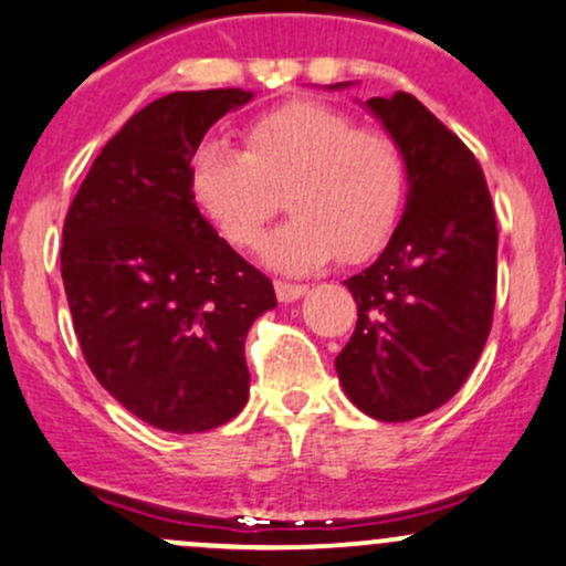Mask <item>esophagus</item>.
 I'll use <instances>...</instances> for the list:
<instances>
[{"instance_id":"1","label":"esophagus","mask_w":566,"mask_h":566,"mask_svg":"<svg viewBox=\"0 0 566 566\" xmlns=\"http://www.w3.org/2000/svg\"><path fill=\"white\" fill-rule=\"evenodd\" d=\"M275 291H277V300H281V302H294V300H300V296H305L307 285L305 283L275 281Z\"/></svg>"}]
</instances>
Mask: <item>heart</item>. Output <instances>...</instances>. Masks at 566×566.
Masks as SVG:
<instances>
[{"mask_svg": "<svg viewBox=\"0 0 566 566\" xmlns=\"http://www.w3.org/2000/svg\"><path fill=\"white\" fill-rule=\"evenodd\" d=\"M245 148L205 139L188 164L197 208L237 248H253L283 199L294 216L266 259L305 272L361 261L388 242L407 199V159L388 132L318 99H291L245 126Z\"/></svg>", "mask_w": 566, "mask_h": 566, "instance_id": "obj_1", "label": "heart"}]
</instances>
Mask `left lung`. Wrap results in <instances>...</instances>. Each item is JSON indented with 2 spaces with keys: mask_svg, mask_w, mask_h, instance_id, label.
<instances>
[{
  "mask_svg": "<svg viewBox=\"0 0 566 566\" xmlns=\"http://www.w3.org/2000/svg\"><path fill=\"white\" fill-rule=\"evenodd\" d=\"M367 107L407 159V205L375 264L348 277L358 318L337 375L358 410L412 421L464 386L494 321L496 216L470 148L412 94Z\"/></svg>",
  "mask_w": 566,
  "mask_h": 566,
  "instance_id": "1",
  "label": "left lung"
}]
</instances>
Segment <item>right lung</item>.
Here are the masks:
<instances>
[{"label":"right lung","mask_w":566,"mask_h":566,"mask_svg":"<svg viewBox=\"0 0 566 566\" xmlns=\"http://www.w3.org/2000/svg\"><path fill=\"white\" fill-rule=\"evenodd\" d=\"M251 91H175L102 148L64 218L62 281L94 378L150 427L232 421L248 402L245 337L272 281L199 212L191 154Z\"/></svg>","instance_id":"right-lung-1"}]
</instances>
